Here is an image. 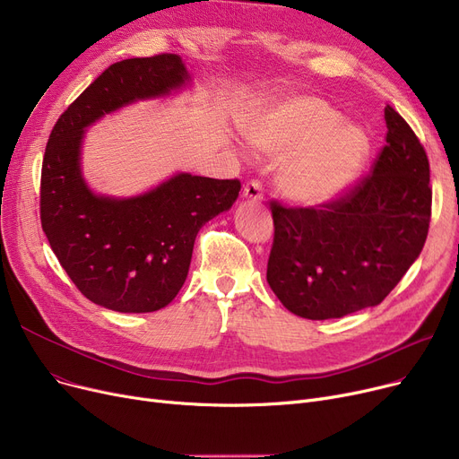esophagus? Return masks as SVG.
<instances>
[{"instance_id": "esophagus-1", "label": "esophagus", "mask_w": 459, "mask_h": 459, "mask_svg": "<svg viewBox=\"0 0 459 459\" xmlns=\"http://www.w3.org/2000/svg\"><path fill=\"white\" fill-rule=\"evenodd\" d=\"M244 197L247 201L253 203H260L264 199V191H262V184L258 180H251L244 186Z\"/></svg>"}]
</instances>
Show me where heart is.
<instances>
[{
	"label": "heart",
	"mask_w": 459,
	"mask_h": 459,
	"mask_svg": "<svg viewBox=\"0 0 459 459\" xmlns=\"http://www.w3.org/2000/svg\"><path fill=\"white\" fill-rule=\"evenodd\" d=\"M247 139L270 156H286L277 187L286 199L318 204L342 193L368 156V137L322 99L298 96L247 126Z\"/></svg>",
	"instance_id": "b5f03b06"
}]
</instances>
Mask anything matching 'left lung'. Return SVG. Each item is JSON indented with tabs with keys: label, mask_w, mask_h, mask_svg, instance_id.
Segmentation results:
<instances>
[{
	"label": "left lung",
	"mask_w": 459,
	"mask_h": 459,
	"mask_svg": "<svg viewBox=\"0 0 459 459\" xmlns=\"http://www.w3.org/2000/svg\"><path fill=\"white\" fill-rule=\"evenodd\" d=\"M387 143L372 175L318 208L272 203L266 279L279 301L307 320L342 318L379 305L419 258L429 227V163L419 137L391 106Z\"/></svg>",
	"instance_id": "left-lung-1"
}]
</instances>
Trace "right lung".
<instances>
[{"label": "right lung", "mask_w": 459, "mask_h": 459, "mask_svg": "<svg viewBox=\"0 0 459 459\" xmlns=\"http://www.w3.org/2000/svg\"><path fill=\"white\" fill-rule=\"evenodd\" d=\"M175 54L106 68L59 117L40 175V223L78 290L117 312H154L182 288L197 232L227 212L242 184L178 173L137 197L96 195L82 175L85 128L108 113L189 83Z\"/></svg>", "instance_id": "1"}]
</instances>
